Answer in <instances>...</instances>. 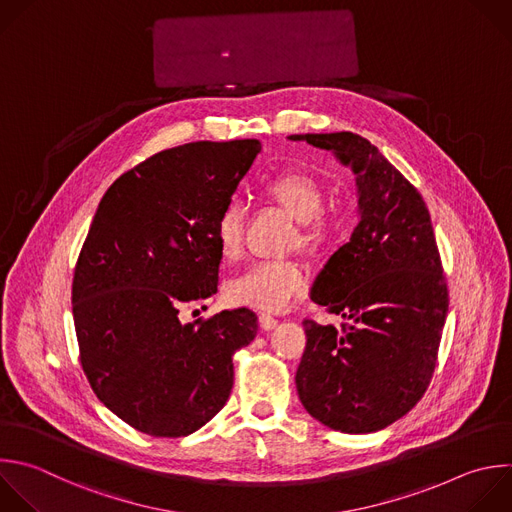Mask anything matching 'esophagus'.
<instances>
[{
  "instance_id": "obj_1",
  "label": "esophagus",
  "mask_w": 512,
  "mask_h": 512,
  "mask_svg": "<svg viewBox=\"0 0 512 512\" xmlns=\"http://www.w3.org/2000/svg\"><path fill=\"white\" fill-rule=\"evenodd\" d=\"M277 323H279V321H277L273 315H269V313H261V315H259V325H261V329H265V331L275 329Z\"/></svg>"
}]
</instances>
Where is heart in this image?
<instances>
[{
	"instance_id": "obj_1",
	"label": "heart",
	"mask_w": 512,
	"mask_h": 512,
	"mask_svg": "<svg viewBox=\"0 0 512 512\" xmlns=\"http://www.w3.org/2000/svg\"><path fill=\"white\" fill-rule=\"evenodd\" d=\"M263 195L299 223V245L311 253L323 251L333 235L335 221L321 215L323 191L303 173H283L263 185ZM245 207L229 201L215 221V239L225 259L239 255L243 245ZM307 289V273L293 261H259L233 277L227 299L233 305L263 311H281Z\"/></svg>"
}]
</instances>
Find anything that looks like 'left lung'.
Here are the masks:
<instances>
[{
    "mask_svg": "<svg viewBox=\"0 0 512 512\" xmlns=\"http://www.w3.org/2000/svg\"><path fill=\"white\" fill-rule=\"evenodd\" d=\"M333 152L356 175L358 227L323 265L311 301L342 315V329L303 321L295 374L303 408L346 434L378 432L428 388L448 313L430 213L380 150L354 132L291 134Z\"/></svg>",
    "mask_w": 512,
    "mask_h": 512,
    "instance_id": "obj_1",
    "label": "left lung"
}]
</instances>
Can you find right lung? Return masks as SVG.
I'll use <instances>...</instances> for the list:
<instances>
[{
	"label": "right lung",
	"mask_w": 512,
	"mask_h": 512,
	"mask_svg": "<svg viewBox=\"0 0 512 512\" xmlns=\"http://www.w3.org/2000/svg\"><path fill=\"white\" fill-rule=\"evenodd\" d=\"M259 152L255 138L162 150L96 209L72 283L80 362L98 400L138 432L189 436L229 400L257 315L181 323L179 307L217 293L215 221Z\"/></svg>",
	"instance_id": "obj_1"
}]
</instances>
